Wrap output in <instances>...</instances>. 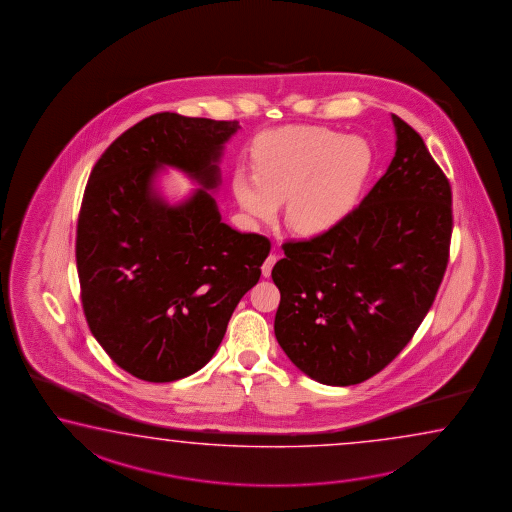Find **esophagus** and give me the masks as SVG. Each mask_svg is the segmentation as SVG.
Wrapping results in <instances>:
<instances>
[{
    "instance_id": "34e87169",
    "label": "esophagus",
    "mask_w": 512,
    "mask_h": 512,
    "mask_svg": "<svg viewBox=\"0 0 512 512\" xmlns=\"http://www.w3.org/2000/svg\"><path fill=\"white\" fill-rule=\"evenodd\" d=\"M279 261V257L275 255V253H270L268 257H266V261L262 264V275L264 277H270L272 275L273 266H275V262Z\"/></svg>"
}]
</instances>
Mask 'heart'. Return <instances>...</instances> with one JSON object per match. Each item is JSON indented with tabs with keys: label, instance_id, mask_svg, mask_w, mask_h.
Returning <instances> with one entry per match:
<instances>
[{
	"label": "heart",
	"instance_id": "obj_1",
	"mask_svg": "<svg viewBox=\"0 0 512 512\" xmlns=\"http://www.w3.org/2000/svg\"><path fill=\"white\" fill-rule=\"evenodd\" d=\"M253 175L233 178L235 199L251 219L272 220L286 200V222L301 235H323L354 211L372 169L359 136L319 126L266 131L251 146Z\"/></svg>",
	"mask_w": 512,
	"mask_h": 512
}]
</instances>
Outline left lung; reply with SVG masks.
<instances>
[{"label":"left lung","mask_w":512,"mask_h":512,"mask_svg":"<svg viewBox=\"0 0 512 512\" xmlns=\"http://www.w3.org/2000/svg\"><path fill=\"white\" fill-rule=\"evenodd\" d=\"M396 155L345 222L282 244L275 337L306 376L348 386L376 376L416 334L449 262L452 191L399 116Z\"/></svg>","instance_id":"obj_1"}]
</instances>
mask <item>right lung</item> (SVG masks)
<instances>
[{
	"label": "right lung",
	"instance_id": "1",
	"mask_svg": "<svg viewBox=\"0 0 512 512\" xmlns=\"http://www.w3.org/2000/svg\"><path fill=\"white\" fill-rule=\"evenodd\" d=\"M239 122L147 116L94 164L76 228L82 306L116 365L149 383L191 376L217 352L231 313L261 279L270 240L222 222L208 193ZM177 166L203 186L171 207L152 184Z\"/></svg>",
	"mask_w": 512,
	"mask_h": 512
}]
</instances>
